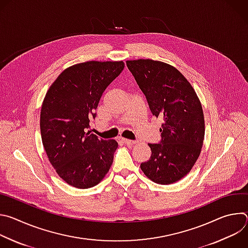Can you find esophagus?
<instances>
[{"instance_id": "esophagus-1", "label": "esophagus", "mask_w": 248, "mask_h": 248, "mask_svg": "<svg viewBox=\"0 0 248 248\" xmlns=\"http://www.w3.org/2000/svg\"><path fill=\"white\" fill-rule=\"evenodd\" d=\"M122 140L124 144H127V145H133L136 142L135 140H130V139H126V138H122Z\"/></svg>"}]
</instances>
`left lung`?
<instances>
[{"label":"left lung","instance_id":"obj_1","mask_svg":"<svg viewBox=\"0 0 248 248\" xmlns=\"http://www.w3.org/2000/svg\"><path fill=\"white\" fill-rule=\"evenodd\" d=\"M153 116L163 119L161 140L149 143L152 155L140 168L148 179L170 185L183 179L196 162L205 133L200 101L175 67L153 60L127 61Z\"/></svg>","mask_w":248,"mask_h":248}]
</instances>
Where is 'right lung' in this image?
<instances>
[{
	"label": "right lung",
	"mask_w": 248,
	"mask_h": 248,
	"mask_svg": "<svg viewBox=\"0 0 248 248\" xmlns=\"http://www.w3.org/2000/svg\"><path fill=\"white\" fill-rule=\"evenodd\" d=\"M124 67V62H86L69 66L49 88L40 129L50 163L61 178L78 188L98 185L110 170L118 142L90 133L99 101Z\"/></svg>",
	"instance_id": "add662e5"
}]
</instances>
